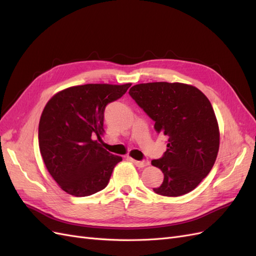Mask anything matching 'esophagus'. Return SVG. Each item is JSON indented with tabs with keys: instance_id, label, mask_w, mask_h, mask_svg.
<instances>
[{
	"instance_id": "esophagus-1",
	"label": "esophagus",
	"mask_w": 256,
	"mask_h": 256,
	"mask_svg": "<svg viewBox=\"0 0 256 256\" xmlns=\"http://www.w3.org/2000/svg\"><path fill=\"white\" fill-rule=\"evenodd\" d=\"M132 161H133L134 164H135L136 166H138V168H145V166H149V162H148L147 160H144V161H137V160L132 159Z\"/></svg>"
}]
</instances>
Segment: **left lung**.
<instances>
[{
	"label": "left lung",
	"mask_w": 256,
	"mask_h": 256,
	"mask_svg": "<svg viewBox=\"0 0 256 256\" xmlns=\"http://www.w3.org/2000/svg\"><path fill=\"white\" fill-rule=\"evenodd\" d=\"M128 94L168 137L166 152L152 160L164 178L156 194L178 196L190 192L211 171L220 148V128L211 102L185 83L136 84Z\"/></svg>",
	"instance_id": "left-lung-1"
}]
</instances>
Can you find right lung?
<instances>
[{
  "label": "right lung",
  "instance_id": "add662e5",
  "mask_svg": "<svg viewBox=\"0 0 256 256\" xmlns=\"http://www.w3.org/2000/svg\"><path fill=\"white\" fill-rule=\"evenodd\" d=\"M130 85H76L58 92L45 104L38 146L48 173L64 192L86 196L108 185L122 158L102 146L104 111Z\"/></svg>",
  "mask_w": 256,
  "mask_h": 256
}]
</instances>
